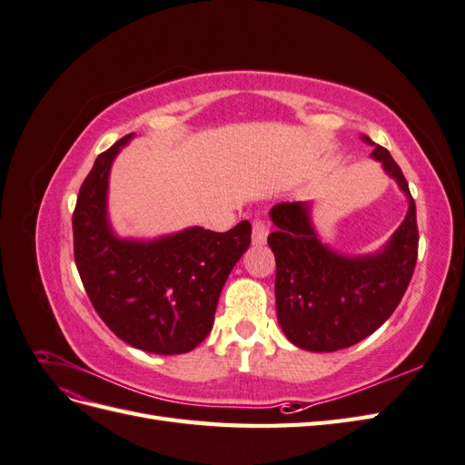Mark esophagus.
Segmentation results:
<instances>
[{
	"label": "esophagus",
	"instance_id": "esophagus-1",
	"mask_svg": "<svg viewBox=\"0 0 465 465\" xmlns=\"http://www.w3.org/2000/svg\"><path fill=\"white\" fill-rule=\"evenodd\" d=\"M267 234H270V229H267V224L262 223V221H254V224H252V242H254V246L265 244Z\"/></svg>",
	"mask_w": 465,
	"mask_h": 465
}]
</instances>
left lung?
Instances as JSON below:
<instances>
[{"mask_svg": "<svg viewBox=\"0 0 465 465\" xmlns=\"http://www.w3.org/2000/svg\"><path fill=\"white\" fill-rule=\"evenodd\" d=\"M362 139L410 203L384 248L364 256L335 252L316 234L308 202H283L270 211L277 227L267 244L277 265L279 326L292 345L314 353H333L374 333L398 308L417 263V215L407 180L388 149Z\"/></svg>", "mask_w": 465, "mask_h": 465, "instance_id": "8db88e82", "label": "left lung"}]
</instances>
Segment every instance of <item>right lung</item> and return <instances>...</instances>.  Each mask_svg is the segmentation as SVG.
Instances as JSON below:
<instances>
[{"label":"right lung","mask_w":465,"mask_h":465,"mask_svg":"<svg viewBox=\"0 0 465 465\" xmlns=\"http://www.w3.org/2000/svg\"><path fill=\"white\" fill-rule=\"evenodd\" d=\"M135 134L96 157L74 211L77 272L98 316L128 345L157 355L198 347L213 328L219 294L250 246L252 224L227 232L190 227L137 241L120 238L108 221L112 163Z\"/></svg>","instance_id":"1"}]
</instances>
